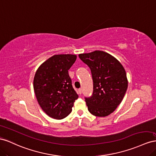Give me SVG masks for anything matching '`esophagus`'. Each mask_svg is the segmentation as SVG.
Here are the masks:
<instances>
[{
	"instance_id": "obj_1",
	"label": "esophagus",
	"mask_w": 156,
	"mask_h": 156,
	"mask_svg": "<svg viewBox=\"0 0 156 156\" xmlns=\"http://www.w3.org/2000/svg\"><path fill=\"white\" fill-rule=\"evenodd\" d=\"M78 93H79V94L80 95H81L82 94V89H79L78 90Z\"/></svg>"
}]
</instances>
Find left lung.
Returning a JSON list of instances; mask_svg holds the SVG:
<instances>
[{"mask_svg": "<svg viewBox=\"0 0 156 156\" xmlns=\"http://www.w3.org/2000/svg\"><path fill=\"white\" fill-rule=\"evenodd\" d=\"M78 56L90 67L92 75L93 95L85 98L89 112L98 117L107 116L116 109L126 93V70L118 59L103 51Z\"/></svg>", "mask_w": 156, "mask_h": 156, "instance_id": "1", "label": "left lung"}]
</instances>
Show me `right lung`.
I'll list each match as a JSON object with an SVG mask.
<instances>
[{
    "mask_svg": "<svg viewBox=\"0 0 156 156\" xmlns=\"http://www.w3.org/2000/svg\"><path fill=\"white\" fill-rule=\"evenodd\" d=\"M76 57L72 54L54 55L44 61L35 73L33 87L38 103L52 118H66L78 99L68 72Z\"/></svg>",
    "mask_w": 156,
    "mask_h": 156,
    "instance_id": "add662e5",
    "label": "right lung"
}]
</instances>
